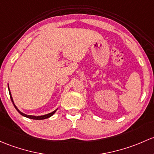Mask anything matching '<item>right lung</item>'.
I'll list each match as a JSON object with an SVG mask.
<instances>
[{
	"mask_svg": "<svg viewBox=\"0 0 154 154\" xmlns=\"http://www.w3.org/2000/svg\"><path fill=\"white\" fill-rule=\"evenodd\" d=\"M9 96H10L11 100H12V102L13 105H14V108H15V109L17 110V111H18V112L20 113V114H21L22 116H26V117H27V118H29V119H37V120H39V119H47V118L50 117V116H51L53 115V114H54V113L56 112L57 109L55 110V111H53V112H51V113H49V114H46V115H43V116H32V115H27V114H23V113H22L21 111H19V110H18V108H17V107L15 106V105L14 104V102H13V100H12V95H11V92H10V90H9Z\"/></svg>",
	"mask_w": 154,
	"mask_h": 154,
	"instance_id": "right-lung-1",
	"label": "right lung"
}]
</instances>
